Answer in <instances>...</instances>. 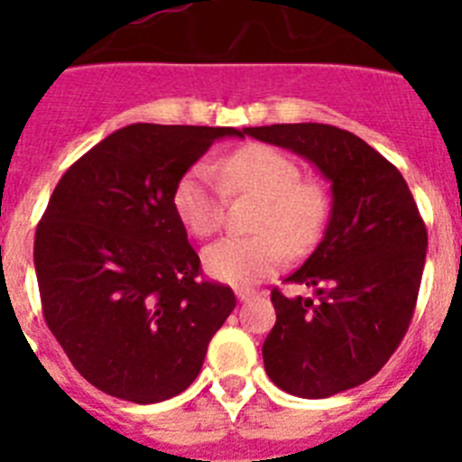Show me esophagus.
Masks as SVG:
<instances>
[{"mask_svg":"<svg viewBox=\"0 0 462 462\" xmlns=\"http://www.w3.org/2000/svg\"><path fill=\"white\" fill-rule=\"evenodd\" d=\"M236 296H238L240 303H247V300L256 298V291H243V289H238V291H236Z\"/></svg>","mask_w":462,"mask_h":462,"instance_id":"obj_1","label":"esophagus"}]
</instances>
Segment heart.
Returning <instances> with one entry per match:
<instances>
[{
    "label": "heart",
    "instance_id": "heart-1",
    "mask_svg": "<svg viewBox=\"0 0 462 462\" xmlns=\"http://www.w3.org/2000/svg\"><path fill=\"white\" fill-rule=\"evenodd\" d=\"M224 191L261 199L250 224L256 234L228 236L203 250L208 275L234 287H250L271 275L284 263L287 250L308 252L328 219L324 187L300 180L296 162L271 145H245L224 157L215 171L194 166L182 175L173 189V210L187 234L208 238L222 226Z\"/></svg>",
    "mask_w": 462,
    "mask_h": 462
}]
</instances>
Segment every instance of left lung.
Returning <instances> with one entry per match:
<instances>
[{"label": "left lung", "instance_id": "obj_1", "mask_svg": "<svg viewBox=\"0 0 462 462\" xmlns=\"http://www.w3.org/2000/svg\"><path fill=\"white\" fill-rule=\"evenodd\" d=\"M243 134L308 159L333 194L324 240L287 277L314 293H271L268 377L298 398L354 389L382 370L410 328L428 247L414 196L389 159L337 126L300 122Z\"/></svg>", "mask_w": 462, "mask_h": 462}]
</instances>
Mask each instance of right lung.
<instances>
[{"mask_svg":"<svg viewBox=\"0 0 462 462\" xmlns=\"http://www.w3.org/2000/svg\"><path fill=\"white\" fill-rule=\"evenodd\" d=\"M234 126H122L62 175L36 226L43 317L73 368L116 398L150 405L201 373L234 312L231 287L201 280L173 210L182 175Z\"/></svg>","mask_w":462,"mask_h":462,"instance_id":"right-lung-1","label":"right lung"}]
</instances>
